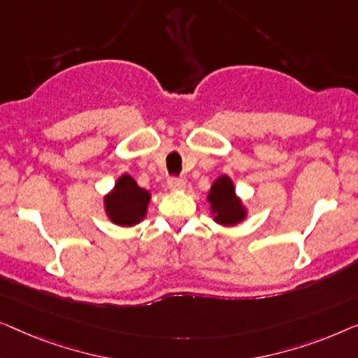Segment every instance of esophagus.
Wrapping results in <instances>:
<instances>
[{
  "instance_id": "34e87169",
  "label": "esophagus",
  "mask_w": 358,
  "mask_h": 358,
  "mask_svg": "<svg viewBox=\"0 0 358 358\" xmlns=\"http://www.w3.org/2000/svg\"><path fill=\"white\" fill-rule=\"evenodd\" d=\"M167 186L172 191H180V189H185L186 181H185V178H169Z\"/></svg>"
}]
</instances>
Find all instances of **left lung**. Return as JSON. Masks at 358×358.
<instances>
[{
	"instance_id": "1",
	"label": "left lung",
	"mask_w": 358,
	"mask_h": 358,
	"mask_svg": "<svg viewBox=\"0 0 358 358\" xmlns=\"http://www.w3.org/2000/svg\"><path fill=\"white\" fill-rule=\"evenodd\" d=\"M210 204V213L214 220L225 227H231L243 222L246 217V209L238 196L235 194V186L227 175H222L214 181L208 194Z\"/></svg>"
}]
</instances>
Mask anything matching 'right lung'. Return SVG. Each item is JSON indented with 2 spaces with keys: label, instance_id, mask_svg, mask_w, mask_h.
Listing matches in <instances>:
<instances>
[{
  "label": "right lung",
  "instance_id": "obj_1",
  "mask_svg": "<svg viewBox=\"0 0 358 358\" xmlns=\"http://www.w3.org/2000/svg\"><path fill=\"white\" fill-rule=\"evenodd\" d=\"M150 193L141 188L129 175H122L115 183V188L103 198L105 213L113 224L131 227L144 220L148 213Z\"/></svg>",
  "mask_w": 358,
  "mask_h": 358
}]
</instances>
